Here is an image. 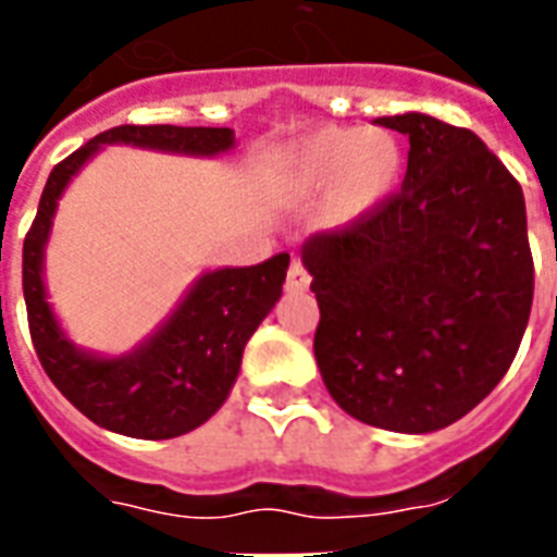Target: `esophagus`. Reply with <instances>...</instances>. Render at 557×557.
<instances>
[{"label": "esophagus", "mask_w": 557, "mask_h": 557, "mask_svg": "<svg viewBox=\"0 0 557 557\" xmlns=\"http://www.w3.org/2000/svg\"><path fill=\"white\" fill-rule=\"evenodd\" d=\"M309 283H312V277H309V271L304 269V262L292 260V265H288V274H286L288 292H306V288H309Z\"/></svg>", "instance_id": "esophagus-1"}]
</instances>
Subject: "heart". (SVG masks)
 <instances>
[{
    "label": "heart",
    "instance_id": "obj_1",
    "mask_svg": "<svg viewBox=\"0 0 557 557\" xmlns=\"http://www.w3.org/2000/svg\"><path fill=\"white\" fill-rule=\"evenodd\" d=\"M283 173L288 187L304 196L330 187V216L335 222H352L396 190L405 173V150L387 129L323 126L292 144Z\"/></svg>",
    "mask_w": 557,
    "mask_h": 557
}]
</instances>
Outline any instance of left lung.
Masks as SVG:
<instances>
[{
  "instance_id": "obj_1",
  "label": "left lung",
  "mask_w": 557,
  "mask_h": 557,
  "mask_svg": "<svg viewBox=\"0 0 557 557\" xmlns=\"http://www.w3.org/2000/svg\"><path fill=\"white\" fill-rule=\"evenodd\" d=\"M407 173L367 216L304 245L330 396L372 428L431 433L474 410L527 332L535 262L518 178L471 129L379 117Z\"/></svg>"
}]
</instances>
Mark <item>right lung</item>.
I'll list each match as a JSON object with an SVG mask.
<instances>
[{"label": "right lung", "instance_id": "obj_1", "mask_svg": "<svg viewBox=\"0 0 557 557\" xmlns=\"http://www.w3.org/2000/svg\"><path fill=\"white\" fill-rule=\"evenodd\" d=\"M216 156L234 147L227 126L121 124L95 135L51 170L37 216L22 245V292L34 349L54 387L107 431L135 440H173L216 413L234 387L243 349L283 295L288 253L248 269L210 271L190 288L173 318L144 347L124 358L81 352L57 326L42 286L46 248L57 199L100 144Z\"/></svg>", "mask_w": 557, "mask_h": 557}]
</instances>
